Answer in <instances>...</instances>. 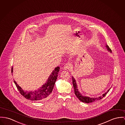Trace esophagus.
Listing matches in <instances>:
<instances>
[{
  "mask_svg": "<svg viewBox=\"0 0 125 125\" xmlns=\"http://www.w3.org/2000/svg\"><path fill=\"white\" fill-rule=\"evenodd\" d=\"M71 67V65L69 63H67L64 66V69L65 70H67V69H70Z\"/></svg>",
  "mask_w": 125,
  "mask_h": 125,
  "instance_id": "obj_1",
  "label": "esophagus"
}]
</instances>
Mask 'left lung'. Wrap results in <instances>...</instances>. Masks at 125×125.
<instances>
[{
  "label": "left lung",
  "mask_w": 125,
  "mask_h": 125,
  "mask_svg": "<svg viewBox=\"0 0 125 125\" xmlns=\"http://www.w3.org/2000/svg\"><path fill=\"white\" fill-rule=\"evenodd\" d=\"M106 47L107 50H108V51L110 52V53H112V50H111V49L109 48V47L106 44ZM72 82H73V87L74 88V92L75 94L76 95V96H77V97L79 99V100H80L81 101H82V102L84 103H91L96 101H97L101 99L103 97L106 96V94L109 92V90L110 89L111 87L106 91V92L104 94H103L102 95V96H98L97 97H90L89 96H83L81 94V93L79 92V91L78 90V88H77V82H76V80H75V78H74V77H72Z\"/></svg>",
  "instance_id": "8db88e82"
}]
</instances>
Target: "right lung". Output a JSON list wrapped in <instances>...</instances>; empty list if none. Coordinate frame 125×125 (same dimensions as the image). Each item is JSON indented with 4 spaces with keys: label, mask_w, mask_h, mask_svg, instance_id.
<instances>
[{
    "label": "right lung",
    "mask_w": 125,
    "mask_h": 125,
    "mask_svg": "<svg viewBox=\"0 0 125 125\" xmlns=\"http://www.w3.org/2000/svg\"><path fill=\"white\" fill-rule=\"evenodd\" d=\"M59 69L60 67H55L48 77L46 82L41 87H40L38 90L34 91H27L24 90L17 84L16 81L14 80V82L20 93L26 99L31 101H42L48 97L52 92L56 81L57 79L58 73L59 71ZM11 72L12 73L13 72V67H12Z\"/></svg>",
    "instance_id": "right-lung-1"
}]
</instances>
